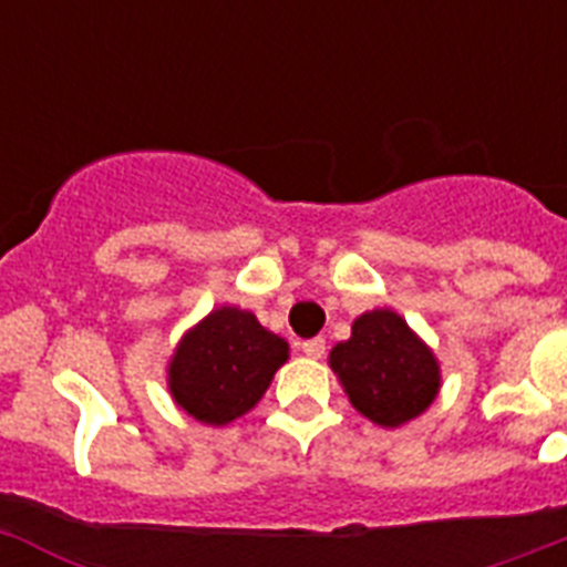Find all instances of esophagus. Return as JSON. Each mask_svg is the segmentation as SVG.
<instances>
[{"label": "esophagus", "instance_id": "obj_1", "mask_svg": "<svg viewBox=\"0 0 567 567\" xmlns=\"http://www.w3.org/2000/svg\"><path fill=\"white\" fill-rule=\"evenodd\" d=\"M300 352L307 354V358H312V360H320L323 354H327V340H323V338L303 340V343H300Z\"/></svg>", "mask_w": 567, "mask_h": 567}]
</instances>
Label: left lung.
I'll return each mask as SVG.
<instances>
[{
  "label": "left lung",
  "mask_w": 567,
  "mask_h": 567,
  "mask_svg": "<svg viewBox=\"0 0 567 567\" xmlns=\"http://www.w3.org/2000/svg\"><path fill=\"white\" fill-rule=\"evenodd\" d=\"M329 365L354 412L380 429L412 423L437 400L443 385L432 346L389 307L354 318L349 340L332 346Z\"/></svg>",
  "instance_id": "left-lung-1"
}]
</instances>
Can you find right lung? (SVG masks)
Listing matches in <instances>:
<instances>
[{
    "label": "right lung",
    "mask_w": 567,
    "mask_h": 567,
    "mask_svg": "<svg viewBox=\"0 0 567 567\" xmlns=\"http://www.w3.org/2000/svg\"><path fill=\"white\" fill-rule=\"evenodd\" d=\"M287 360V340L247 309L224 303L175 343L167 360L169 398L198 423L221 429L252 412Z\"/></svg>",
    "instance_id": "add662e5"
}]
</instances>
